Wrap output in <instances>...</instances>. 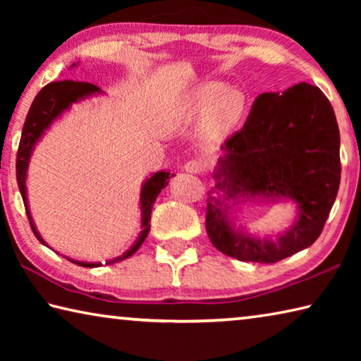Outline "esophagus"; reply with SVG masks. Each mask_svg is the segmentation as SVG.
Here are the masks:
<instances>
[{
    "label": "esophagus",
    "mask_w": 361,
    "mask_h": 361,
    "mask_svg": "<svg viewBox=\"0 0 361 361\" xmlns=\"http://www.w3.org/2000/svg\"><path fill=\"white\" fill-rule=\"evenodd\" d=\"M204 162L200 161V159H191V161H188L185 164V170L189 173H200L204 172Z\"/></svg>",
    "instance_id": "1"
}]
</instances>
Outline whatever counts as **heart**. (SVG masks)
I'll return each mask as SVG.
<instances>
[{
    "instance_id": "b5f03b06",
    "label": "heart",
    "mask_w": 361,
    "mask_h": 361,
    "mask_svg": "<svg viewBox=\"0 0 361 361\" xmlns=\"http://www.w3.org/2000/svg\"><path fill=\"white\" fill-rule=\"evenodd\" d=\"M195 105L200 109H210L215 106V116L218 121L226 122L235 118L242 111L243 100L240 94L226 89L221 82L202 84L195 92Z\"/></svg>"
}]
</instances>
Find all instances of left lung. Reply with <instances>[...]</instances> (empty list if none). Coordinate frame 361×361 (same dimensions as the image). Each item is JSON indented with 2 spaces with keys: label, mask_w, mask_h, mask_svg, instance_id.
<instances>
[{
  "label": "left lung",
  "mask_w": 361,
  "mask_h": 361,
  "mask_svg": "<svg viewBox=\"0 0 361 361\" xmlns=\"http://www.w3.org/2000/svg\"><path fill=\"white\" fill-rule=\"evenodd\" d=\"M339 127L319 87L296 84L283 94H261L243 129L221 146L215 189L207 197L205 228L219 252L239 261L277 262L319 239L341 181ZM223 190V198L214 192ZM262 195L291 198L298 221L277 241L234 231L229 198Z\"/></svg>",
  "instance_id": "8db88e82"
}]
</instances>
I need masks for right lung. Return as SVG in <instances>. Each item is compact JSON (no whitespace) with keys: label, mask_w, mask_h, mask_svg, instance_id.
<instances>
[{"label":"right lung","mask_w":361,"mask_h":361,"mask_svg":"<svg viewBox=\"0 0 361 361\" xmlns=\"http://www.w3.org/2000/svg\"><path fill=\"white\" fill-rule=\"evenodd\" d=\"M99 92H102L99 85L90 84V82L70 81V79H65V81H56V82L44 85V87L39 90V94L35 97L32 106H30V109H28L25 124H23L20 143H19V151H17L16 175H17V185H19L22 199H23V205H25V212H27L30 226H32L36 239H38L41 243H44V245H46V242L41 239L39 232L35 228L32 215H30L28 200H27L25 178H27L30 156H32L35 143L38 142L39 137L44 133V130L59 118L60 114L65 111V109H68L71 106V103L81 100V99H84V97L99 94ZM172 176H173V173H172ZM169 178H170L169 172H157L152 175L151 178L146 180V183L142 188V194H140L143 231L140 232V237L137 239V242L133 243V245L127 250L124 255L118 256V258H114L111 261H108L106 264H113V262H118V261L129 258V256H132L140 247H142V243L145 242L146 235H148L149 228H151L149 221H151L152 205H154V200L159 195V192H161L162 189L169 185ZM70 261L75 262V264H78V266H82V267L102 266L100 262H81V261H73V259H70Z\"/></svg>","instance_id":"1"}]
</instances>
